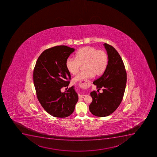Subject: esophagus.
I'll return each mask as SVG.
<instances>
[{"label":"esophagus","mask_w":157,"mask_h":157,"mask_svg":"<svg viewBox=\"0 0 157 157\" xmlns=\"http://www.w3.org/2000/svg\"><path fill=\"white\" fill-rule=\"evenodd\" d=\"M90 82L89 81H86L85 82L83 83H81V85L82 86H87V85H89ZM85 97V96L81 95H78V98H83Z\"/></svg>","instance_id":"esophagus-1"}]
</instances>
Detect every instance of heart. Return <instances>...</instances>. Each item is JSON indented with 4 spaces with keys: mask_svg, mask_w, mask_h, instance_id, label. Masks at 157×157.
Masks as SVG:
<instances>
[{
    "mask_svg": "<svg viewBox=\"0 0 157 157\" xmlns=\"http://www.w3.org/2000/svg\"><path fill=\"white\" fill-rule=\"evenodd\" d=\"M109 63V56L103 50H98L94 47H85L80 48L75 54V58H68L66 68L71 75L78 72L84 66L85 71L76 75L74 82H82L95 75L99 76L105 71Z\"/></svg>",
    "mask_w": 157,
    "mask_h": 157,
    "instance_id": "heart-1",
    "label": "heart"
}]
</instances>
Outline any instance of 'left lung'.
I'll use <instances>...</instances> for the list:
<instances>
[{
	"label": "left lung",
	"mask_w": 157,
	"mask_h": 157,
	"mask_svg": "<svg viewBox=\"0 0 157 157\" xmlns=\"http://www.w3.org/2000/svg\"><path fill=\"white\" fill-rule=\"evenodd\" d=\"M109 56V63L104 73L93 82L98 90L91 93L93 101L90 111L94 116L104 117L113 113L123 98L127 82V73L124 64L117 51L109 44H104Z\"/></svg>",
	"instance_id": "left-lung-1"
}]
</instances>
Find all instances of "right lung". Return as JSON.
<instances>
[{
    "instance_id": "add662e5",
    "label": "right lung",
    "mask_w": 157,
    "mask_h": 157,
    "mask_svg": "<svg viewBox=\"0 0 157 157\" xmlns=\"http://www.w3.org/2000/svg\"><path fill=\"white\" fill-rule=\"evenodd\" d=\"M75 48L66 46L52 47L44 50L37 60L33 70L34 85L37 98L44 110L51 116L63 118L75 110L78 95L74 86L66 92L61 89L67 87L71 79L66 61Z\"/></svg>"
}]
</instances>
